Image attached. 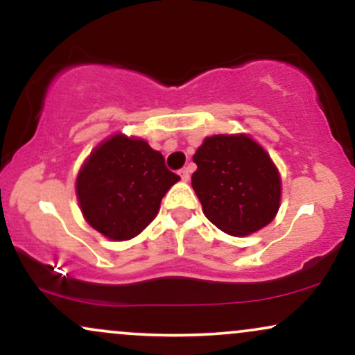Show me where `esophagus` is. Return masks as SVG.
Wrapping results in <instances>:
<instances>
[{"mask_svg": "<svg viewBox=\"0 0 355 355\" xmlns=\"http://www.w3.org/2000/svg\"><path fill=\"white\" fill-rule=\"evenodd\" d=\"M180 177H182L183 182H189V178H190V170H189V166H185V168L180 170Z\"/></svg>", "mask_w": 355, "mask_h": 355, "instance_id": "esophagus-1", "label": "esophagus"}]
</instances>
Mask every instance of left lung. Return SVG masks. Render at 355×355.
<instances>
[{"instance_id":"left-lung-1","label":"left lung","mask_w":355,"mask_h":355,"mask_svg":"<svg viewBox=\"0 0 355 355\" xmlns=\"http://www.w3.org/2000/svg\"><path fill=\"white\" fill-rule=\"evenodd\" d=\"M191 187L205 217L234 237L263 229L280 205V175L247 135L207 137L193 155Z\"/></svg>"}]
</instances>
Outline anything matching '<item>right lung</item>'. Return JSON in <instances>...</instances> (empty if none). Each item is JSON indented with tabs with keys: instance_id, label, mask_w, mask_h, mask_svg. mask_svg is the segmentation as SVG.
Listing matches in <instances>:
<instances>
[{
	"instance_id": "1",
	"label": "right lung",
	"mask_w": 355,
	"mask_h": 355,
	"mask_svg": "<svg viewBox=\"0 0 355 355\" xmlns=\"http://www.w3.org/2000/svg\"><path fill=\"white\" fill-rule=\"evenodd\" d=\"M180 177L141 138L113 135L93 150L76 177V197L89 225L112 240H130L157 217Z\"/></svg>"
}]
</instances>
